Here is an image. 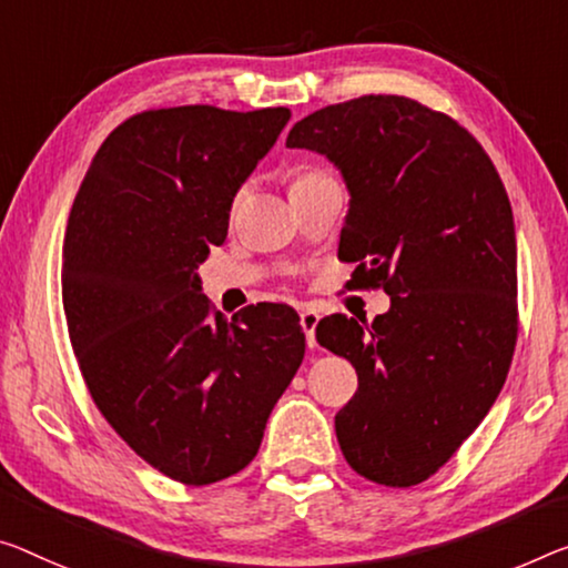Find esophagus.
<instances>
[{
    "mask_svg": "<svg viewBox=\"0 0 568 568\" xmlns=\"http://www.w3.org/2000/svg\"><path fill=\"white\" fill-rule=\"evenodd\" d=\"M317 322H320V314L314 312V310H310V307L300 314V325L304 329V335H307V345L310 347L317 345V339H314V329H317Z\"/></svg>",
    "mask_w": 568,
    "mask_h": 568,
    "instance_id": "obj_1",
    "label": "esophagus"
}]
</instances>
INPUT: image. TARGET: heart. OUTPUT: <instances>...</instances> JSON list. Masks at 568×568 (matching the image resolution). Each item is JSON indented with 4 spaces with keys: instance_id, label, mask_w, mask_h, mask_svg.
Masks as SVG:
<instances>
[{
    "instance_id": "heart-1",
    "label": "heart",
    "mask_w": 568,
    "mask_h": 568,
    "mask_svg": "<svg viewBox=\"0 0 568 568\" xmlns=\"http://www.w3.org/2000/svg\"><path fill=\"white\" fill-rule=\"evenodd\" d=\"M300 178H304V174H300ZM300 178H296V180H300Z\"/></svg>"
}]
</instances>
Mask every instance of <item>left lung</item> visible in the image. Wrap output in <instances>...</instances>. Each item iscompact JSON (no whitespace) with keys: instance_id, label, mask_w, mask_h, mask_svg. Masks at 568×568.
Masks as SVG:
<instances>
[{"instance_id":"8db88e82","label":"left lung","mask_w":568,"mask_h":568,"mask_svg":"<svg viewBox=\"0 0 568 568\" xmlns=\"http://www.w3.org/2000/svg\"><path fill=\"white\" fill-rule=\"evenodd\" d=\"M290 150L335 162L351 190L339 261L351 290H383L371 325L320 320L317 339L357 373L335 416L357 475L412 487L455 457L490 412L518 339L510 200L483 144L406 95H361L310 113Z\"/></svg>"}]
</instances>
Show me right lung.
<instances>
[{"label": "right lung", "mask_w": 568, "mask_h": 568, "mask_svg": "<svg viewBox=\"0 0 568 568\" xmlns=\"http://www.w3.org/2000/svg\"><path fill=\"white\" fill-rule=\"evenodd\" d=\"M290 109H150L95 152L63 243V310L85 388L146 465L213 485L256 457L304 357L300 314L251 304L231 322L197 264Z\"/></svg>", "instance_id": "right-lung-1"}]
</instances>
